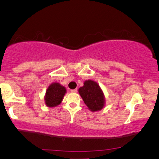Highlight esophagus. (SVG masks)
I'll use <instances>...</instances> for the list:
<instances>
[{"mask_svg": "<svg viewBox=\"0 0 159 159\" xmlns=\"http://www.w3.org/2000/svg\"><path fill=\"white\" fill-rule=\"evenodd\" d=\"M71 93H77V89L71 90Z\"/></svg>", "mask_w": 159, "mask_h": 159, "instance_id": "34e87169", "label": "esophagus"}]
</instances>
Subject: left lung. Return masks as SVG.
I'll return each instance as SVG.
<instances>
[{
    "mask_svg": "<svg viewBox=\"0 0 159 159\" xmlns=\"http://www.w3.org/2000/svg\"><path fill=\"white\" fill-rule=\"evenodd\" d=\"M79 93L86 106L91 111H98L105 105V97L100 86L92 80H86Z\"/></svg>",
    "mask_w": 159,
    "mask_h": 159,
    "instance_id": "left-lung-1",
    "label": "left lung"
}]
</instances>
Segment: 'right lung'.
Wrapping results in <instances>:
<instances>
[{
  "label": "right lung",
  "instance_id": "obj_1",
  "mask_svg": "<svg viewBox=\"0 0 159 159\" xmlns=\"http://www.w3.org/2000/svg\"><path fill=\"white\" fill-rule=\"evenodd\" d=\"M66 93L64 86L57 82H54L48 86L44 96L45 104L48 107H55L61 104Z\"/></svg>",
  "mask_w": 159,
  "mask_h": 159
}]
</instances>
